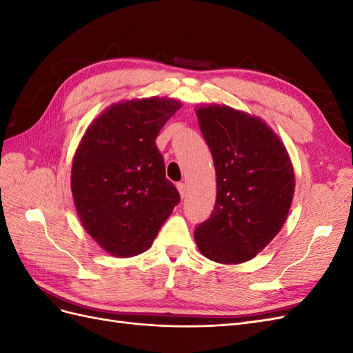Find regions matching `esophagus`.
<instances>
[{"label": "esophagus", "instance_id": "esophagus-1", "mask_svg": "<svg viewBox=\"0 0 353 353\" xmlns=\"http://www.w3.org/2000/svg\"><path fill=\"white\" fill-rule=\"evenodd\" d=\"M176 188H178V191H179V194H181V197H185L187 196V185L184 184V183H178L176 184Z\"/></svg>", "mask_w": 353, "mask_h": 353}]
</instances>
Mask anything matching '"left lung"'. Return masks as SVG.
<instances>
[{
  "label": "left lung",
  "mask_w": 353,
  "mask_h": 353,
  "mask_svg": "<svg viewBox=\"0 0 353 353\" xmlns=\"http://www.w3.org/2000/svg\"><path fill=\"white\" fill-rule=\"evenodd\" d=\"M196 114L216 170L215 209L197 225L196 244L213 262H248L285 222L294 194L292 160L259 117L218 104Z\"/></svg>",
  "instance_id": "1"
}]
</instances>
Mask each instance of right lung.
Wrapping results in <instances>:
<instances>
[{"mask_svg":"<svg viewBox=\"0 0 353 353\" xmlns=\"http://www.w3.org/2000/svg\"><path fill=\"white\" fill-rule=\"evenodd\" d=\"M179 108L159 97L116 103L90 125L74 153L70 187L79 219L116 258L150 248L181 200L156 145Z\"/></svg>","mask_w":353,"mask_h":353,"instance_id":"right-lung-1","label":"right lung"}]
</instances>
